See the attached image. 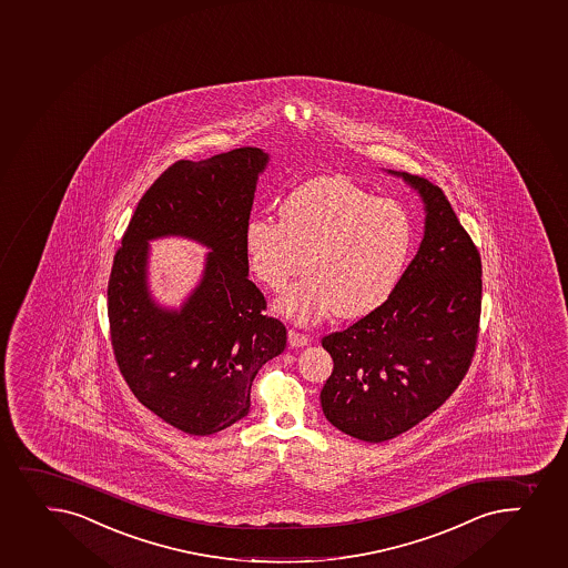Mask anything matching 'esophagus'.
I'll return each mask as SVG.
<instances>
[{"instance_id":"1","label":"esophagus","mask_w":568,"mask_h":568,"mask_svg":"<svg viewBox=\"0 0 568 568\" xmlns=\"http://www.w3.org/2000/svg\"><path fill=\"white\" fill-rule=\"evenodd\" d=\"M307 341H310L307 335L300 334L296 329H288V345L293 346V348L307 345Z\"/></svg>"}]
</instances>
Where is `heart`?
Here are the masks:
<instances>
[{
  "instance_id": "obj_1",
  "label": "heart",
  "mask_w": 568,
  "mask_h": 568,
  "mask_svg": "<svg viewBox=\"0 0 568 568\" xmlns=\"http://www.w3.org/2000/svg\"><path fill=\"white\" fill-rule=\"evenodd\" d=\"M280 222L255 217L244 233L247 263L272 293L310 274L281 300L280 311L300 324L329 313L359 318L386 304L414 247L408 209L382 200L346 176H316L280 205Z\"/></svg>"
}]
</instances>
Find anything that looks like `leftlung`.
Wrapping results in <instances>:
<instances>
[{"label": "left lung", "mask_w": 568, "mask_h": 568, "mask_svg": "<svg viewBox=\"0 0 568 568\" xmlns=\"http://www.w3.org/2000/svg\"><path fill=\"white\" fill-rule=\"evenodd\" d=\"M403 175L425 201V236L386 304L322 337L334 371L324 416L352 438L381 444L430 416L460 386L479 337L483 266L444 190Z\"/></svg>", "instance_id": "8db88e82"}]
</instances>
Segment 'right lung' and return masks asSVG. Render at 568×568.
<instances>
[{
	"instance_id": "obj_1",
	"label": "right lung",
	"mask_w": 568,
	"mask_h": 568,
	"mask_svg": "<svg viewBox=\"0 0 568 568\" xmlns=\"http://www.w3.org/2000/svg\"><path fill=\"white\" fill-rule=\"evenodd\" d=\"M266 162L257 146L179 160L143 193L113 257L108 318L119 371L143 406L192 436L246 417L258 368L287 346V328L264 315V294L247 277L244 233ZM168 233L212 247L181 312L160 311L145 288V242Z\"/></svg>"
}]
</instances>
